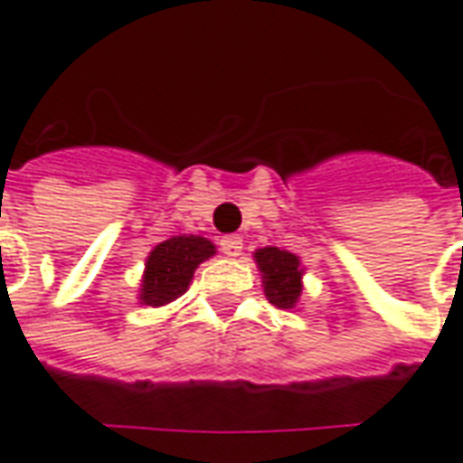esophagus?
Segmentation results:
<instances>
[{"instance_id": "esophagus-1", "label": "esophagus", "mask_w": 463, "mask_h": 463, "mask_svg": "<svg viewBox=\"0 0 463 463\" xmlns=\"http://www.w3.org/2000/svg\"><path fill=\"white\" fill-rule=\"evenodd\" d=\"M221 250L228 255V258H238V255H241V250H242V238H241V235H225V238L221 241Z\"/></svg>"}]
</instances>
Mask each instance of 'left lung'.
I'll use <instances>...</instances> for the list:
<instances>
[{
	"mask_svg": "<svg viewBox=\"0 0 463 463\" xmlns=\"http://www.w3.org/2000/svg\"><path fill=\"white\" fill-rule=\"evenodd\" d=\"M255 263L263 273V286L268 300L278 308H293L300 296V263L298 258L278 248H260Z\"/></svg>",
	"mask_w": 463,
	"mask_h": 463,
	"instance_id": "8db88e82",
	"label": "left lung"
}]
</instances>
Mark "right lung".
Wrapping results in <instances>:
<instances>
[{"mask_svg":"<svg viewBox=\"0 0 463 463\" xmlns=\"http://www.w3.org/2000/svg\"><path fill=\"white\" fill-rule=\"evenodd\" d=\"M215 253V245L200 235H175L160 242L147 258L140 300L145 306H165L180 298L203 260Z\"/></svg>","mask_w":463,"mask_h":463,"instance_id":"obj_1","label":"right lung"}]
</instances>
